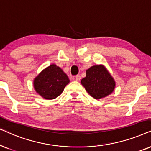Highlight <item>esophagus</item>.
I'll list each match as a JSON object with an SVG mask.
<instances>
[{"label":"esophagus","instance_id":"esophagus-1","mask_svg":"<svg viewBox=\"0 0 151 151\" xmlns=\"http://www.w3.org/2000/svg\"><path fill=\"white\" fill-rule=\"evenodd\" d=\"M74 79H75L76 81H79L80 80H81V76L79 75V74H77V75L76 76V77H75V78H74Z\"/></svg>","mask_w":151,"mask_h":151}]
</instances>
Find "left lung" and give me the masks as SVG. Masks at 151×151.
<instances>
[{
    "mask_svg": "<svg viewBox=\"0 0 151 151\" xmlns=\"http://www.w3.org/2000/svg\"><path fill=\"white\" fill-rule=\"evenodd\" d=\"M86 77L81 81L90 96L100 99L112 94L115 88L114 78L104 65H94L86 70Z\"/></svg>",
    "mask_w": 151,
    "mask_h": 151,
    "instance_id": "1",
    "label": "left lung"
}]
</instances>
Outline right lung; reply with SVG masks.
<instances>
[{
    "label": "right lung",
    "mask_w": 151,
    "mask_h": 151,
    "mask_svg": "<svg viewBox=\"0 0 151 151\" xmlns=\"http://www.w3.org/2000/svg\"><path fill=\"white\" fill-rule=\"evenodd\" d=\"M70 83L68 77L62 69L51 64L35 78L34 88L38 94L47 100L54 99L63 92Z\"/></svg>",
    "instance_id": "add662e5"
}]
</instances>
